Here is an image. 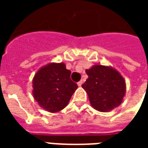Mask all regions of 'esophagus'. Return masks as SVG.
<instances>
[{
	"label": "esophagus",
	"instance_id": "obj_1",
	"mask_svg": "<svg viewBox=\"0 0 148 148\" xmlns=\"http://www.w3.org/2000/svg\"><path fill=\"white\" fill-rule=\"evenodd\" d=\"M82 84H83V81H80L78 83H77V85H78V87H81V86L82 85Z\"/></svg>",
	"mask_w": 148,
	"mask_h": 148
}]
</instances>
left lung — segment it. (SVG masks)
Wrapping results in <instances>:
<instances>
[{
  "label": "left lung",
  "mask_w": 148,
  "mask_h": 148,
  "mask_svg": "<svg viewBox=\"0 0 148 148\" xmlns=\"http://www.w3.org/2000/svg\"><path fill=\"white\" fill-rule=\"evenodd\" d=\"M88 78L82 88L90 105L100 112H108L121 104L126 94L125 80L111 66L95 64L86 70Z\"/></svg>",
  "instance_id": "8db88e82"
}]
</instances>
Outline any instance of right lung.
<instances>
[{"instance_id":"obj_1","label":"right lung","mask_w":148,"mask_h":148,"mask_svg":"<svg viewBox=\"0 0 148 148\" xmlns=\"http://www.w3.org/2000/svg\"><path fill=\"white\" fill-rule=\"evenodd\" d=\"M71 72L64 63H49L34 74L33 97L39 106L51 113L66 108L77 85L71 80Z\"/></svg>"}]
</instances>
